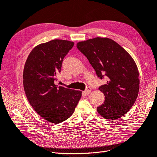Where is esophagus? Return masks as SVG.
<instances>
[{"label":"esophagus","mask_w":157,"mask_h":157,"mask_svg":"<svg viewBox=\"0 0 157 157\" xmlns=\"http://www.w3.org/2000/svg\"><path fill=\"white\" fill-rule=\"evenodd\" d=\"M91 90H92V89H91V88L90 87V86H87V87H86V89H85V90L84 91V92H85V94H89L90 92H91Z\"/></svg>","instance_id":"34e87169"}]
</instances>
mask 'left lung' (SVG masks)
<instances>
[{
	"mask_svg": "<svg viewBox=\"0 0 157 157\" xmlns=\"http://www.w3.org/2000/svg\"><path fill=\"white\" fill-rule=\"evenodd\" d=\"M87 58L97 76L106 78L100 86L105 101L97 107L102 117L116 120L126 114L134 105L139 91V73L135 61L124 48L109 38L96 37L77 44Z\"/></svg>",
	"mask_w": 157,
	"mask_h": 157,
	"instance_id": "8db88e82",
	"label": "left lung"
}]
</instances>
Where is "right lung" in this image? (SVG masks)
Returning a JSON list of instances; mask_svg holds the SVG:
<instances>
[{
	"mask_svg": "<svg viewBox=\"0 0 157 157\" xmlns=\"http://www.w3.org/2000/svg\"><path fill=\"white\" fill-rule=\"evenodd\" d=\"M74 44L60 39L40 44L32 50L25 65L23 85L27 99L38 114L53 124L71 117L82 96V91L54 83Z\"/></svg>",
	"mask_w": 157,
	"mask_h": 157,
	"instance_id": "add662e5",
	"label": "right lung"
}]
</instances>
